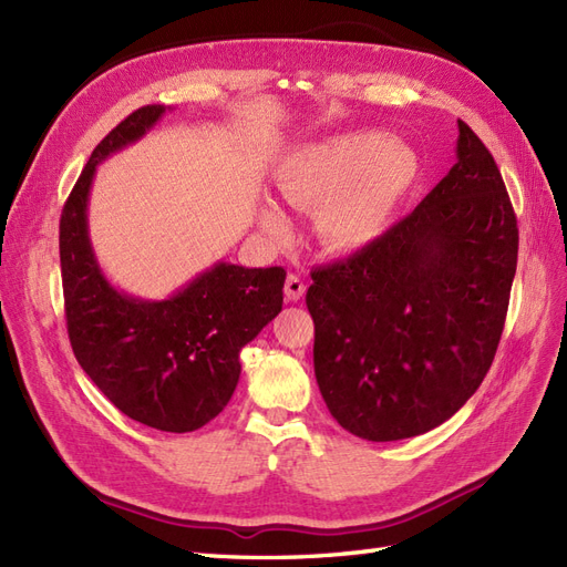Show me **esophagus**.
I'll return each mask as SVG.
<instances>
[{
    "label": "esophagus",
    "instance_id": "obj_1",
    "mask_svg": "<svg viewBox=\"0 0 567 567\" xmlns=\"http://www.w3.org/2000/svg\"><path fill=\"white\" fill-rule=\"evenodd\" d=\"M284 293H286L288 302H298L305 296V281L300 277H296V274H288Z\"/></svg>",
    "mask_w": 567,
    "mask_h": 567
}]
</instances>
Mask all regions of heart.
I'll list each match as a JSON object with an SVG mask.
<instances>
[{
    "mask_svg": "<svg viewBox=\"0 0 567 567\" xmlns=\"http://www.w3.org/2000/svg\"><path fill=\"white\" fill-rule=\"evenodd\" d=\"M416 156L404 144L373 132H348L290 153L274 173L279 196L315 210V234L331 252H357L388 231L416 179ZM260 225L286 234V217L265 205Z\"/></svg>",
    "mask_w": 567,
    "mask_h": 567,
    "instance_id": "obj_1",
    "label": "heart"
}]
</instances>
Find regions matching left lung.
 <instances>
[{
	"instance_id": "left-lung-1",
	"label": "left lung",
	"mask_w": 567,
	"mask_h": 567,
	"mask_svg": "<svg viewBox=\"0 0 567 567\" xmlns=\"http://www.w3.org/2000/svg\"><path fill=\"white\" fill-rule=\"evenodd\" d=\"M516 262L499 167L458 120L456 163L416 210L312 271L315 375L331 416L371 442L452 419L492 367Z\"/></svg>"
}]
</instances>
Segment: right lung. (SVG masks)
<instances>
[{"mask_svg": "<svg viewBox=\"0 0 567 567\" xmlns=\"http://www.w3.org/2000/svg\"><path fill=\"white\" fill-rule=\"evenodd\" d=\"M167 111H134L92 151L63 205L59 250L68 338L82 371L125 416L192 433L231 400L238 354L281 312L286 271L215 262L165 300L130 296L106 279L87 219L96 167L140 142Z\"/></svg>", "mask_w": 567, "mask_h": 567, "instance_id": "right-lung-1", "label": "right lung"}]
</instances>
